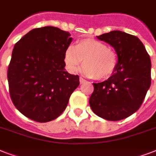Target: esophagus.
<instances>
[{
  "label": "esophagus",
  "instance_id": "esophagus-1",
  "mask_svg": "<svg viewBox=\"0 0 156 156\" xmlns=\"http://www.w3.org/2000/svg\"><path fill=\"white\" fill-rule=\"evenodd\" d=\"M79 82H80L81 84H83V83H86V80H85V79H83V78H79Z\"/></svg>",
  "mask_w": 156,
  "mask_h": 156
}]
</instances>
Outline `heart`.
<instances>
[{"mask_svg":"<svg viewBox=\"0 0 156 156\" xmlns=\"http://www.w3.org/2000/svg\"><path fill=\"white\" fill-rule=\"evenodd\" d=\"M65 68L74 73L84 62L81 72L88 78L104 79L111 76L117 65V55L102 41L83 39L77 41L73 47L66 49L63 56Z\"/></svg>","mask_w":156,"mask_h":156,"instance_id":"b5f03b06","label":"heart"}]
</instances>
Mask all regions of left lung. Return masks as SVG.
Here are the masks:
<instances>
[{
	"label": "left lung",
	"instance_id": "left-lung-1",
	"mask_svg": "<svg viewBox=\"0 0 156 156\" xmlns=\"http://www.w3.org/2000/svg\"><path fill=\"white\" fill-rule=\"evenodd\" d=\"M114 48L117 65L112 75L102 83H93L89 104L97 116L120 121L138 110L150 88L151 58L138 37L120 30L97 36Z\"/></svg>",
	"mask_w": 156,
	"mask_h": 156
}]
</instances>
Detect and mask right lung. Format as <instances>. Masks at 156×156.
Returning a JSON list of instances; mask_svg holds the SVG:
<instances>
[{"label":"right lung","mask_w":156,"mask_h":156,"mask_svg":"<svg viewBox=\"0 0 156 156\" xmlns=\"http://www.w3.org/2000/svg\"><path fill=\"white\" fill-rule=\"evenodd\" d=\"M70 34L54 27L35 28L14 45L7 78L12 102L28 118L48 122L66 109L78 75L65 69Z\"/></svg>","instance_id":"right-lung-1"}]
</instances>
